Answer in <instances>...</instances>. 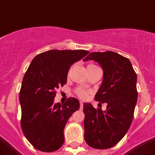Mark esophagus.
I'll return each instance as SVG.
<instances>
[{
    "mask_svg": "<svg viewBox=\"0 0 155 155\" xmlns=\"http://www.w3.org/2000/svg\"><path fill=\"white\" fill-rule=\"evenodd\" d=\"M80 109H81V110H83V108H84V102H80Z\"/></svg>",
    "mask_w": 155,
    "mask_h": 155,
    "instance_id": "1",
    "label": "esophagus"
}]
</instances>
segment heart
Segmentation results:
<instances>
[{
    "label": "heart",
    "instance_id": "1",
    "mask_svg": "<svg viewBox=\"0 0 155 155\" xmlns=\"http://www.w3.org/2000/svg\"><path fill=\"white\" fill-rule=\"evenodd\" d=\"M91 65H93V64H90V65L88 66H91ZM76 94H77L78 96H79L80 97H81V98H86L88 95V91H85V90L84 89L80 88V89H78L77 91H76Z\"/></svg>",
    "mask_w": 155,
    "mask_h": 155
}]
</instances>
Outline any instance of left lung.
<instances>
[{
  "label": "left lung",
  "mask_w": 155,
  "mask_h": 155,
  "mask_svg": "<svg viewBox=\"0 0 155 155\" xmlns=\"http://www.w3.org/2000/svg\"><path fill=\"white\" fill-rule=\"evenodd\" d=\"M94 61L103 70V80L94 99L107 103L105 111L84 103V139L95 149L111 148L128 132L137 102V75L128 58L115 52L91 53L84 61ZM100 102V103H101Z\"/></svg>",
  "instance_id": "obj_1"
}]
</instances>
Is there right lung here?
<instances>
[{
  "label": "right lung",
  "mask_w": 155,
  "mask_h": 155,
  "mask_svg": "<svg viewBox=\"0 0 155 155\" xmlns=\"http://www.w3.org/2000/svg\"><path fill=\"white\" fill-rule=\"evenodd\" d=\"M89 52L52 49L32 60L19 92L22 131L37 150L53 152L64 141V129L68 120L80 109V102L69 97L65 103H53L56 90L67 83L71 65Z\"/></svg>",
  "instance_id": "1"
}]
</instances>
